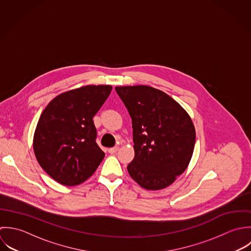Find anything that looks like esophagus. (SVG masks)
<instances>
[{
  "mask_svg": "<svg viewBox=\"0 0 251 251\" xmlns=\"http://www.w3.org/2000/svg\"><path fill=\"white\" fill-rule=\"evenodd\" d=\"M118 150H119V148H118V147H114V148L109 149V150H108V152H109L110 154H114V153H116V152H117Z\"/></svg>",
  "mask_w": 251,
  "mask_h": 251,
  "instance_id": "obj_1",
  "label": "esophagus"
}]
</instances>
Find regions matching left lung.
I'll list each match as a JSON object with an SVG mask.
<instances>
[{"label": "left lung", "mask_w": 251, "mask_h": 251, "mask_svg": "<svg viewBox=\"0 0 251 251\" xmlns=\"http://www.w3.org/2000/svg\"><path fill=\"white\" fill-rule=\"evenodd\" d=\"M115 90L132 118L135 157L127 170L148 190L171 185L191 160L196 132L185 109L168 94L147 85Z\"/></svg>", "instance_id": "8db88e82"}]
</instances>
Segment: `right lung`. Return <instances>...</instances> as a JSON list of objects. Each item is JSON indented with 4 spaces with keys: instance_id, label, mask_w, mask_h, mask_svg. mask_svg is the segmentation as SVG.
<instances>
[{
    "instance_id": "obj_1",
    "label": "right lung",
    "mask_w": 251,
    "mask_h": 251,
    "mask_svg": "<svg viewBox=\"0 0 251 251\" xmlns=\"http://www.w3.org/2000/svg\"><path fill=\"white\" fill-rule=\"evenodd\" d=\"M110 85H87L64 92L47 105L38 121L33 148L46 173L75 186L89 178L104 157L96 143L93 117L111 92Z\"/></svg>"
}]
</instances>
